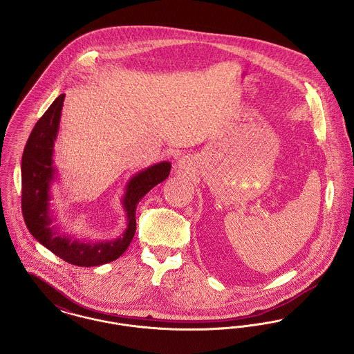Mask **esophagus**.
I'll list each match as a JSON object with an SVG mask.
<instances>
[{"instance_id":"34e87169","label":"esophagus","mask_w":354,"mask_h":354,"mask_svg":"<svg viewBox=\"0 0 354 354\" xmlns=\"http://www.w3.org/2000/svg\"><path fill=\"white\" fill-rule=\"evenodd\" d=\"M191 166V160L188 159V158H182L179 162H178V169H180V171H188V168Z\"/></svg>"}]
</instances>
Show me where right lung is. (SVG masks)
Wrapping results in <instances>:
<instances>
[{
    "label": "right lung",
    "mask_w": 354,
    "mask_h": 354,
    "mask_svg": "<svg viewBox=\"0 0 354 354\" xmlns=\"http://www.w3.org/2000/svg\"><path fill=\"white\" fill-rule=\"evenodd\" d=\"M64 97L62 93L45 111L32 129L22 153V215L29 232L42 246L75 266H100L118 259L136 231V207L149 189L166 180L171 163L160 162L133 175L127 186L122 205L127 216L124 232L115 241H84L63 234L53 225L56 218L50 209V188L57 178L53 166V147L57 139Z\"/></svg>",
    "instance_id": "obj_1"
}]
</instances>
